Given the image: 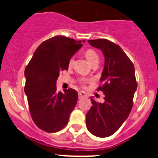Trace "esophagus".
I'll use <instances>...</instances> for the list:
<instances>
[{
  "label": "esophagus",
  "mask_w": 158,
  "mask_h": 158,
  "mask_svg": "<svg viewBox=\"0 0 158 158\" xmlns=\"http://www.w3.org/2000/svg\"><path fill=\"white\" fill-rule=\"evenodd\" d=\"M78 95H79V99H82V98L87 97V94L85 93V91H79Z\"/></svg>",
  "instance_id": "esophagus-1"
}]
</instances>
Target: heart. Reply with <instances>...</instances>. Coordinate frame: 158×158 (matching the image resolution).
I'll return each mask as SVG.
<instances>
[{
  "mask_svg": "<svg viewBox=\"0 0 158 158\" xmlns=\"http://www.w3.org/2000/svg\"><path fill=\"white\" fill-rule=\"evenodd\" d=\"M85 57L87 58V59H88L91 64H94V63L96 62V61H99V56H98L97 52L94 50H93V49H87V50L85 51ZM73 58L72 57L71 59H70V61H69V66H71V65L73 64ZM88 81L89 80H88V79L82 77L79 79V83H80L81 85L84 86V85L86 84Z\"/></svg>",
  "mask_w": 158,
  "mask_h": 158,
  "instance_id": "heart-1",
  "label": "heart"
}]
</instances>
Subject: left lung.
Instances as JSON below:
<instances>
[{
	"label": "left lung",
	"mask_w": 158,
	"mask_h": 158,
	"mask_svg": "<svg viewBox=\"0 0 158 158\" xmlns=\"http://www.w3.org/2000/svg\"><path fill=\"white\" fill-rule=\"evenodd\" d=\"M91 46L101 50L105 56V67L97 90L105 94V102H96L86 114L88 131L99 137L115 133L127 119L133 107L137 87L135 67L123 49L107 39L88 41Z\"/></svg>",
	"instance_id": "1"
}]
</instances>
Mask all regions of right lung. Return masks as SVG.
<instances>
[{
	"label": "right lung",
	"mask_w": 158,
	"mask_h": 158,
	"mask_svg": "<svg viewBox=\"0 0 158 158\" xmlns=\"http://www.w3.org/2000/svg\"><path fill=\"white\" fill-rule=\"evenodd\" d=\"M81 46V41L54 36L38 47L25 68L29 110L43 131L54 133L64 128L77 105V90L69 88L64 93H57L56 81L61 71L68 70L69 61Z\"/></svg>",
	"instance_id": "1"
}]
</instances>
